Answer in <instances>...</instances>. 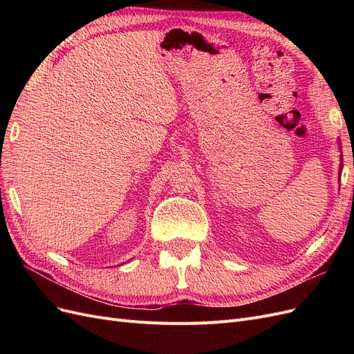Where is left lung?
I'll use <instances>...</instances> for the list:
<instances>
[{"label": "left lung", "instance_id": "8db88e82", "mask_svg": "<svg viewBox=\"0 0 354 354\" xmlns=\"http://www.w3.org/2000/svg\"><path fill=\"white\" fill-rule=\"evenodd\" d=\"M341 169H342V162L339 164V174H341Z\"/></svg>", "mask_w": 354, "mask_h": 354}]
</instances>
